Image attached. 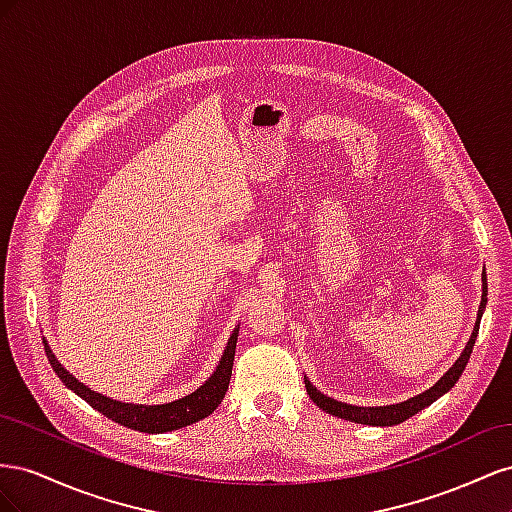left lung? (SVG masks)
<instances>
[{
  "instance_id": "obj_1",
  "label": "left lung",
  "mask_w": 512,
  "mask_h": 512,
  "mask_svg": "<svg viewBox=\"0 0 512 512\" xmlns=\"http://www.w3.org/2000/svg\"><path fill=\"white\" fill-rule=\"evenodd\" d=\"M485 271H483V299H480V307H478V316H476V324H474V331L470 335V342L466 346V350L461 352L459 359L455 361V365L446 371V374L431 386V389H427L425 393L416 395L408 401H404V404H395V406H380V408H359V406H350V404H342V401H335L327 395H322L320 391H316L312 382H309L305 378V389H307V395L312 397L314 404L329 412L337 418H344V421H352V423H361V425H374V427H391V425H399L404 423L406 418L414 416L416 412H421L423 408H427L429 404H433L438 397H442L446 391H451L455 382L459 380V376L463 374V369H466L468 361H470V354H472V348H474V342H476V335H478V327H480V316H483V309H485V303H487V284H485Z\"/></svg>"
}]
</instances>
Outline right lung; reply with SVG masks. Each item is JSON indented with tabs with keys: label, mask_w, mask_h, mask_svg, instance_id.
I'll return each mask as SVG.
<instances>
[{
	"label": "right lung",
	"mask_w": 512,
	"mask_h": 512,
	"mask_svg": "<svg viewBox=\"0 0 512 512\" xmlns=\"http://www.w3.org/2000/svg\"><path fill=\"white\" fill-rule=\"evenodd\" d=\"M237 337H239V329H235V333L230 335L228 346L222 354V361H220L218 369L213 371L211 378L203 386H200V389H196L188 397L170 401V404H162V406L121 404V401L108 399L96 391H89L85 384L72 378L68 371L57 363L55 354L46 344H44V352H46V359H49L53 371L59 376V380L64 382L70 391L83 397L91 408L102 412L106 418H111V421L128 427V429L143 431V433H164V431H173V429H181L185 425H192V423L200 421V418L209 416L215 408L220 406V401L226 395L228 382L232 376V361H235Z\"/></svg>",
	"instance_id": "add662e5"
}]
</instances>
